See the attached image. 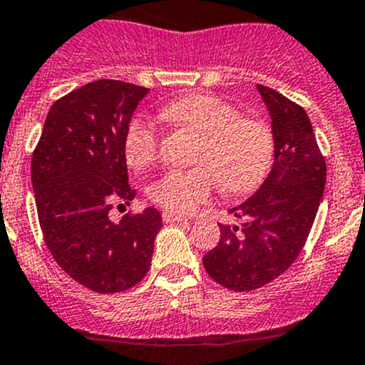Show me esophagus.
Here are the masks:
<instances>
[{"label":"esophagus","instance_id":"34e87169","mask_svg":"<svg viewBox=\"0 0 365 365\" xmlns=\"http://www.w3.org/2000/svg\"><path fill=\"white\" fill-rule=\"evenodd\" d=\"M163 222L165 223H174V222H186V216L175 215V212H163Z\"/></svg>","mask_w":365,"mask_h":365}]
</instances>
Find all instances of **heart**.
Wrapping results in <instances>:
<instances>
[{"mask_svg":"<svg viewBox=\"0 0 365 365\" xmlns=\"http://www.w3.org/2000/svg\"><path fill=\"white\" fill-rule=\"evenodd\" d=\"M163 115L202 136L191 170H170L147 190L150 202L175 215L193 212L215 190L248 195L266 181L275 161V135L266 120L243 117L234 104L212 93H190L167 104ZM160 133L150 120L136 117L124 135V158L135 170L153 165Z\"/></svg>","mask_w":365,"mask_h":365,"instance_id":"obj_1","label":"heart"}]
</instances>
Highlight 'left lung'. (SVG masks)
<instances>
[{"mask_svg": "<svg viewBox=\"0 0 365 365\" xmlns=\"http://www.w3.org/2000/svg\"><path fill=\"white\" fill-rule=\"evenodd\" d=\"M272 117L275 161L262 186L230 209L243 225L220 223L205 272L230 291H254L282 275L304 248L327 182V163L300 104L257 85Z\"/></svg>", "mask_w": 365, "mask_h": 365, "instance_id": "obj_1", "label": "left lung"}]
</instances>
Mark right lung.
I'll return each mask as SVG.
<instances>
[{
	"instance_id": "add662e5",
	"label": "right lung",
	"mask_w": 365,
	"mask_h": 365,
	"mask_svg": "<svg viewBox=\"0 0 365 365\" xmlns=\"http://www.w3.org/2000/svg\"><path fill=\"white\" fill-rule=\"evenodd\" d=\"M149 88L99 79L60 97L31 158L38 222L53 259L96 293H120L147 275L161 215L154 207L108 218L136 191L128 184L124 135Z\"/></svg>"
}]
</instances>
